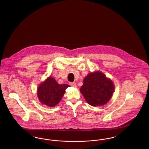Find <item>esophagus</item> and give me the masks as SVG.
<instances>
[{
	"instance_id": "34e87169",
	"label": "esophagus",
	"mask_w": 149,
	"mask_h": 149,
	"mask_svg": "<svg viewBox=\"0 0 149 149\" xmlns=\"http://www.w3.org/2000/svg\"><path fill=\"white\" fill-rule=\"evenodd\" d=\"M70 85H71V86L75 87L77 86V84H76L75 82H72V83H70Z\"/></svg>"
}]
</instances>
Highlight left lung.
Instances as JSON below:
<instances>
[{"label": "left lung", "instance_id": "obj_1", "mask_svg": "<svg viewBox=\"0 0 149 149\" xmlns=\"http://www.w3.org/2000/svg\"><path fill=\"white\" fill-rule=\"evenodd\" d=\"M87 103L96 107L106 104L114 92L112 81L100 72L89 74L80 89Z\"/></svg>", "mask_w": 149, "mask_h": 149}]
</instances>
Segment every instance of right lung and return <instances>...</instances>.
I'll return each mask as SVG.
<instances>
[{"instance_id": "1", "label": "right lung", "mask_w": 149, "mask_h": 149, "mask_svg": "<svg viewBox=\"0 0 149 149\" xmlns=\"http://www.w3.org/2000/svg\"><path fill=\"white\" fill-rule=\"evenodd\" d=\"M69 85L58 84L55 79L49 77L39 86L37 95L40 101L49 107H54L57 104Z\"/></svg>"}]
</instances>
